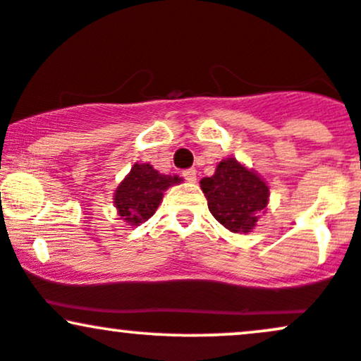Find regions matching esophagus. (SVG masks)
I'll use <instances>...</instances> for the list:
<instances>
[{
    "label": "esophagus",
    "mask_w": 361,
    "mask_h": 361,
    "mask_svg": "<svg viewBox=\"0 0 361 361\" xmlns=\"http://www.w3.org/2000/svg\"><path fill=\"white\" fill-rule=\"evenodd\" d=\"M183 178H185L186 181H190V183H195V181H197V171H195L193 168L185 169V171H183Z\"/></svg>",
    "instance_id": "1"
}]
</instances>
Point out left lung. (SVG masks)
I'll list each match as a JSON object with an SVG mask.
<instances>
[{
  "mask_svg": "<svg viewBox=\"0 0 361 361\" xmlns=\"http://www.w3.org/2000/svg\"><path fill=\"white\" fill-rule=\"evenodd\" d=\"M200 186L210 214L235 234H247L255 229L270 197L263 178L234 157L221 161L214 175L204 178Z\"/></svg>",
  "mask_w": 361,
  "mask_h": 361,
  "instance_id": "left-lung-1",
  "label": "left lung"
}]
</instances>
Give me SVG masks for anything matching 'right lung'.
I'll list each match as a JSON object with an SVG mask.
<instances>
[{"label":"right lung","instance_id":"right-lung-1","mask_svg":"<svg viewBox=\"0 0 361 361\" xmlns=\"http://www.w3.org/2000/svg\"><path fill=\"white\" fill-rule=\"evenodd\" d=\"M178 183H181L180 176L163 175L151 164L135 163L115 190L114 204L123 221L130 226H139L154 215L163 200V192Z\"/></svg>","mask_w":361,"mask_h":361}]
</instances>
